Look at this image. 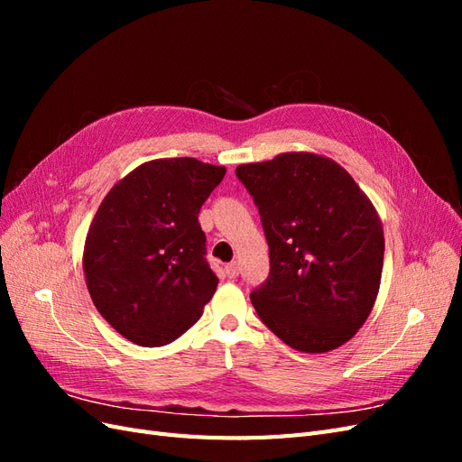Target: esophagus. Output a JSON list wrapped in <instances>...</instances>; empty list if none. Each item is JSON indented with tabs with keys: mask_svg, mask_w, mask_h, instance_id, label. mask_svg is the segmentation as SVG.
Here are the masks:
<instances>
[{
	"mask_svg": "<svg viewBox=\"0 0 462 462\" xmlns=\"http://www.w3.org/2000/svg\"><path fill=\"white\" fill-rule=\"evenodd\" d=\"M226 273H227L229 277H236V275H239V263H236V262L227 263V265H226Z\"/></svg>",
	"mask_w": 462,
	"mask_h": 462,
	"instance_id": "1",
	"label": "esophagus"
}]
</instances>
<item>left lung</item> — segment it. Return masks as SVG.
I'll return each instance as SVG.
<instances>
[{
    "mask_svg": "<svg viewBox=\"0 0 462 462\" xmlns=\"http://www.w3.org/2000/svg\"><path fill=\"white\" fill-rule=\"evenodd\" d=\"M235 173L254 197L270 245V277L250 295L260 319L300 353L353 339L383 270V227L366 192L314 152H283Z\"/></svg>",
    "mask_w": 462,
    "mask_h": 462,
    "instance_id": "obj_1",
    "label": "left lung"
}]
</instances>
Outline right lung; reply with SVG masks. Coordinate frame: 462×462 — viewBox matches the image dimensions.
I'll list each match as a JSON object with an SVG mask.
<instances>
[{
	"mask_svg": "<svg viewBox=\"0 0 462 462\" xmlns=\"http://www.w3.org/2000/svg\"><path fill=\"white\" fill-rule=\"evenodd\" d=\"M223 175V165L197 158L152 160L119 179L97 208L82 270L96 310L125 339L171 343L214 297L199 214Z\"/></svg>",
	"mask_w": 462,
	"mask_h": 462,
	"instance_id": "add662e5",
	"label": "right lung"
}]
</instances>
